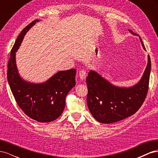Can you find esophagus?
Listing matches in <instances>:
<instances>
[{
    "label": "esophagus",
    "instance_id": "esophagus-1",
    "mask_svg": "<svg viewBox=\"0 0 158 158\" xmlns=\"http://www.w3.org/2000/svg\"><path fill=\"white\" fill-rule=\"evenodd\" d=\"M87 76V72L85 71V70H82L79 72V76L81 80H85V78H86Z\"/></svg>",
    "mask_w": 158,
    "mask_h": 158
}]
</instances>
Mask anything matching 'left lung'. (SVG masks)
<instances>
[{
  "mask_svg": "<svg viewBox=\"0 0 158 158\" xmlns=\"http://www.w3.org/2000/svg\"><path fill=\"white\" fill-rule=\"evenodd\" d=\"M132 34L134 33L129 30ZM142 45L145 47L140 37ZM140 82L129 88L113 85L96 72L91 70L86 78L87 104L92 116L99 123L110 124L135 114L144 103L149 88L151 60Z\"/></svg>",
  "mask_w": 158,
  "mask_h": 158,
  "instance_id": "8db88e82",
  "label": "left lung"
}]
</instances>
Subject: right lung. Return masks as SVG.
<instances>
[{"instance_id":"add662e5","label":"right lung","mask_w":158,"mask_h":158,"mask_svg":"<svg viewBox=\"0 0 158 158\" xmlns=\"http://www.w3.org/2000/svg\"><path fill=\"white\" fill-rule=\"evenodd\" d=\"M38 21L28 24L17 37L8 60L7 79L18 106L26 115L40 123H47L55 120L63 112L66 95L76 85V70L59 71L42 84L27 82L20 78L15 52L26 32Z\"/></svg>"}]
</instances>
